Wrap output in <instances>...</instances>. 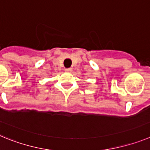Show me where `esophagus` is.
<instances>
[{
  "label": "esophagus",
  "instance_id": "1",
  "mask_svg": "<svg viewBox=\"0 0 150 150\" xmlns=\"http://www.w3.org/2000/svg\"><path fill=\"white\" fill-rule=\"evenodd\" d=\"M64 71H65L66 72H67V73H71V71H72V69H71V68H65V69H64Z\"/></svg>",
  "mask_w": 150,
  "mask_h": 150
}]
</instances>
